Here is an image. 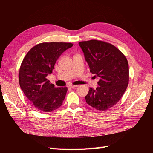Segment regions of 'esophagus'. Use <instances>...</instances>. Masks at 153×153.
<instances>
[{
  "mask_svg": "<svg viewBox=\"0 0 153 153\" xmlns=\"http://www.w3.org/2000/svg\"><path fill=\"white\" fill-rule=\"evenodd\" d=\"M78 87V85H69V87L73 88V89H74V88H76Z\"/></svg>",
  "mask_w": 153,
  "mask_h": 153,
  "instance_id": "1",
  "label": "esophagus"
}]
</instances>
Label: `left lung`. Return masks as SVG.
Here are the masks:
<instances>
[{"label":"left lung","instance_id":"8db88e82","mask_svg":"<svg viewBox=\"0 0 153 153\" xmlns=\"http://www.w3.org/2000/svg\"><path fill=\"white\" fill-rule=\"evenodd\" d=\"M90 71L99 77V86L90 88L86 103L104 111L112 107L122 98L129 82L128 62L124 54L112 44L92 39L78 43Z\"/></svg>","mask_w":153,"mask_h":153}]
</instances>
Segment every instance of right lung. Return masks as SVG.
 Instances as JSON below:
<instances>
[{"instance_id": "add662e5", "label": "right lung", "mask_w": 153, "mask_h": 153, "mask_svg": "<svg viewBox=\"0 0 153 153\" xmlns=\"http://www.w3.org/2000/svg\"><path fill=\"white\" fill-rule=\"evenodd\" d=\"M73 47L70 43H42L25 55L19 71V83L24 94L35 108L45 112L56 110L62 105L68 88L55 87L47 79L61 55Z\"/></svg>"}]
</instances>
